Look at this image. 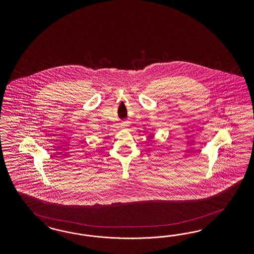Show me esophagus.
<instances>
[{"mask_svg":"<svg viewBox=\"0 0 254 254\" xmlns=\"http://www.w3.org/2000/svg\"><path fill=\"white\" fill-rule=\"evenodd\" d=\"M122 126H124V127H127V126H129V122H123V125Z\"/></svg>","mask_w":254,"mask_h":254,"instance_id":"esophagus-1","label":"esophagus"}]
</instances>
